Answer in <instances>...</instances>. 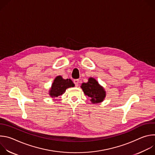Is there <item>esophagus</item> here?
Masks as SVG:
<instances>
[{"instance_id": "34e87169", "label": "esophagus", "mask_w": 155, "mask_h": 155, "mask_svg": "<svg viewBox=\"0 0 155 155\" xmlns=\"http://www.w3.org/2000/svg\"><path fill=\"white\" fill-rule=\"evenodd\" d=\"M74 83L75 86H78V84H79V81H78V80H74Z\"/></svg>"}]
</instances>
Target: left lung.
<instances>
[{"mask_svg":"<svg viewBox=\"0 0 155 155\" xmlns=\"http://www.w3.org/2000/svg\"><path fill=\"white\" fill-rule=\"evenodd\" d=\"M85 95L87 96L93 104L102 102L106 96L104 88L101 86L97 80L92 77L88 79L87 83H83L81 86Z\"/></svg>","mask_w":155,"mask_h":155,"instance_id":"left-lung-1","label":"left lung"}]
</instances>
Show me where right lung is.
Segmentation results:
<instances>
[{
  "instance_id": "obj_1",
  "label": "right lung",
  "mask_w": 155,
  "mask_h": 155,
  "mask_svg": "<svg viewBox=\"0 0 155 155\" xmlns=\"http://www.w3.org/2000/svg\"><path fill=\"white\" fill-rule=\"evenodd\" d=\"M74 83L70 78L65 80L61 76H58L53 81L49 94L53 98L58 97L64 94L67 88L74 87Z\"/></svg>"
}]
</instances>
